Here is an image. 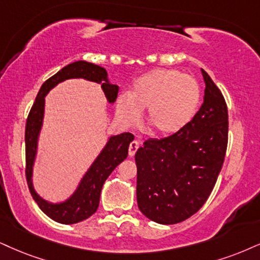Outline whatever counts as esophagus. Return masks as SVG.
I'll use <instances>...</instances> for the list:
<instances>
[{
	"mask_svg": "<svg viewBox=\"0 0 260 260\" xmlns=\"http://www.w3.org/2000/svg\"><path fill=\"white\" fill-rule=\"evenodd\" d=\"M137 148H139V142H137V141H133L129 146V155L130 156L135 155Z\"/></svg>",
	"mask_w": 260,
	"mask_h": 260,
	"instance_id": "esophagus-1",
	"label": "esophagus"
}]
</instances>
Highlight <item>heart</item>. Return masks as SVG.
Masks as SVG:
<instances>
[{"instance_id":"heart-1","label":"heart","mask_w":260,"mask_h":260,"mask_svg":"<svg viewBox=\"0 0 260 260\" xmlns=\"http://www.w3.org/2000/svg\"><path fill=\"white\" fill-rule=\"evenodd\" d=\"M200 100V85L193 77L156 69L137 78L130 95L118 96L115 112L121 123L130 126L147 110V124L156 135L169 136L190 123Z\"/></svg>"}]
</instances>
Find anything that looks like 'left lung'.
I'll return each mask as SVG.
<instances>
[{
  "instance_id": "left-lung-1",
  "label": "left lung",
  "mask_w": 260,
  "mask_h": 260,
  "mask_svg": "<svg viewBox=\"0 0 260 260\" xmlns=\"http://www.w3.org/2000/svg\"><path fill=\"white\" fill-rule=\"evenodd\" d=\"M204 104L187 126L165 139L145 141L135 154L140 211L159 224L183 222L206 203L228 146V108L201 69Z\"/></svg>"
}]
</instances>
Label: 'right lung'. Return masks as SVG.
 <instances>
[{
  "label": "right lung",
  "mask_w": 260,
  "mask_h": 260,
  "mask_svg": "<svg viewBox=\"0 0 260 260\" xmlns=\"http://www.w3.org/2000/svg\"><path fill=\"white\" fill-rule=\"evenodd\" d=\"M73 78H83L85 81L101 84L106 99L110 104H113L115 101L118 90H119V86L112 84L108 81L107 71L104 67L91 62L76 61L63 67L42 84L34 106L28 113L26 127H25L26 181L28 189L41 210L49 218L61 224L82 222L96 212L99 203H100L102 185L108 176L112 174V171L126 159L129 145L134 140V135L130 133L111 136L100 154L98 155V158L94 160L90 168L83 176L75 193L65 201L54 204L44 200L36 193L34 183H32V174H34V165L37 155L38 137H40L42 125H43L46 96L59 83Z\"/></svg>",
  "instance_id": "obj_1"
}]
</instances>
